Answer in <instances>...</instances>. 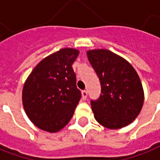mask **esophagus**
Segmentation results:
<instances>
[{"mask_svg":"<svg viewBox=\"0 0 160 160\" xmlns=\"http://www.w3.org/2000/svg\"><path fill=\"white\" fill-rule=\"evenodd\" d=\"M81 94H82V99L85 101L87 99V97H88V91L87 90H83L81 92Z\"/></svg>","mask_w":160,"mask_h":160,"instance_id":"1","label":"esophagus"}]
</instances>
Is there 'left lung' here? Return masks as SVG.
<instances>
[{"label": "left lung", "mask_w": 160, "mask_h": 160, "mask_svg": "<svg viewBox=\"0 0 160 160\" xmlns=\"http://www.w3.org/2000/svg\"><path fill=\"white\" fill-rule=\"evenodd\" d=\"M87 55L102 87L100 97L91 101L95 120L108 129L129 125L144 104V89L137 72L123 58L106 49L88 51Z\"/></svg>", "instance_id": "obj_1"}]
</instances>
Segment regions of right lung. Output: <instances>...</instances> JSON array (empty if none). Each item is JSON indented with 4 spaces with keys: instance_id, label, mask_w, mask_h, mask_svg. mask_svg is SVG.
Wrapping results in <instances>:
<instances>
[{
    "instance_id": "add662e5",
    "label": "right lung",
    "mask_w": 160,
    "mask_h": 160,
    "mask_svg": "<svg viewBox=\"0 0 160 160\" xmlns=\"http://www.w3.org/2000/svg\"><path fill=\"white\" fill-rule=\"evenodd\" d=\"M80 52L64 48L44 58L27 78L22 89L26 115L37 127L57 132L69 122L81 98L72 65Z\"/></svg>"
}]
</instances>
